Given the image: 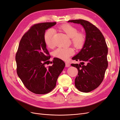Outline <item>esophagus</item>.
Instances as JSON below:
<instances>
[{"label":"esophagus","mask_w":120,"mask_h":120,"mask_svg":"<svg viewBox=\"0 0 120 120\" xmlns=\"http://www.w3.org/2000/svg\"><path fill=\"white\" fill-rule=\"evenodd\" d=\"M70 66V64L68 62H66V67H69Z\"/></svg>","instance_id":"1"}]
</instances>
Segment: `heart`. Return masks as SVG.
<instances>
[{
	"instance_id": "1",
	"label": "heart",
	"mask_w": 120,
	"mask_h": 120,
	"mask_svg": "<svg viewBox=\"0 0 120 120\" xmlns=\"http://www.w3.org/2000/svg\"><path fill=\"white\" fill-rule=\"evenodd\" d=\"M60 29L71 38V42L77 49L82 48L86 41V35L83 32L79 31L78 29L74 25L66 24L60 26ZM54 31L52 29L47 30L43 36V40L46 45L49 48L53 46L52 38ZM75 52L72 48H59L54 52V56L63 60H67Z\"/></svg>"
}]
</instances>
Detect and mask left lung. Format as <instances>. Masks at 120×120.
Returning <instances> with one entry per match:
<instances>
[{
	"label": "left lung",
	"instance_id": "left-lung-1",
	"mask_svg": "<svg viewBox=\"0 0 120 120\" xmlns=\"http://www.w3.org/2000/svg\"><path fill=\"white\" fill-rule=\"evenodd\" d=\"M81 24L86 32V41L82 49L72 60L81 64H72L77 68L78 75L75 79V86L79 91L89 93L96 89L102 82L108 68V46L102 33L95 25L83 19L68 20Z\"/></svg>",
	"mask_w": 120,
	"mask_h": 120
}]
</instances>
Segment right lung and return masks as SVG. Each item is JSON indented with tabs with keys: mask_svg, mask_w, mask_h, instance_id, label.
Segmentation results:
<instances>
[{
	"mask_svg": "<svg viewBox=\"0 0 120 120\" xmlns=\"http://www.w3.org/2000/svg\"><path fill=\"white\" fill-rule=\"evenodd\" d=\"M56 24V22H43L32 25L22 36L16 53L17 75L24 86L36 94L51 92L65 67L64 61L56 57L52 60V66H45L50 56L43 36L46 30Z\"/></svg>",
	"mask_w": 120,
	"mask_h": 120,
	"instance_id": "obj_1",
	"label": "right lung"
}]
</instances>
